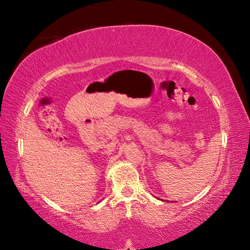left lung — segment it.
<instances>
[{"label":"left lung","instance_id":"left-lung-1","mask_svg":"<svg viewBox=\"0 0 250 250\" xmlns=\"http://www.w3.org/2000/svg\"><path fill=\"white\" fill-rule=\"evenodd\" d=\"M161 201H163V200H161ZM164 202H167V201H166V200H164Z\"/></svg>","mask_w":250,"mask_h":250}]
</instances>
